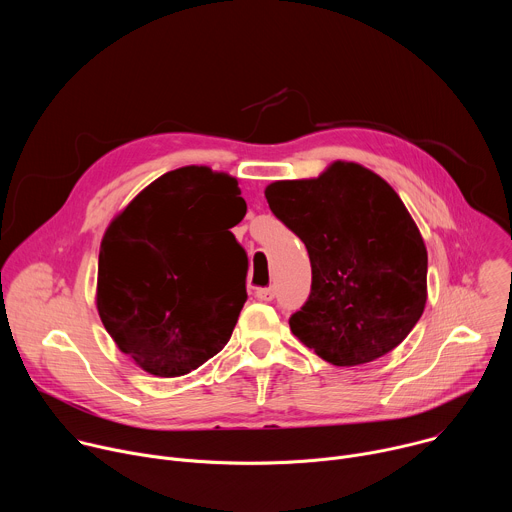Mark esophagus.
I'll list each match as a JSON object with an SVG mask.
<instances>
[{
    "label": "esophagus",
    "mask_w": 512,
    "mask_h": 512,
    "mask_svg": "<svg viewBox=\"0 0 512 512\" xmlns=\"http://www.w3.org/2000/svg\"><path fill=\"white\" fill-rule=\"evenodd\" d=\"M255 296L261 300V302H271L275 298V289L273 287H259L255 291Z\"/></svg>",
    "instance_id": "esophagus-1"
}]
</instances>
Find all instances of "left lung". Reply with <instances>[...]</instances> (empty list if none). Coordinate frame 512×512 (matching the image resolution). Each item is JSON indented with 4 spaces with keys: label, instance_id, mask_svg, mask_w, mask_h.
<instances>
[{
    "label": "left lung",
    "instance_id": "8db88e82",
    "mask_svg": "<svg viewBox=\"0 0 512 512\" xmlns=\"http://www.w3.org/2000/svg\"><path fill=\"white\" fill-rule=\"evenodd\" d=\"M265 198L312 263L291 332L336 367L399 346L425 308L427 251L397 192L367 168L334 162L314 180L269 184Z\"/></svg>",
    "mask_w": 512,
    "mask_h": 512
}]
</instances>
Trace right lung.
I'll return each instance as SVG.
<instances>
[{"mask_svg": "<svg viewBox=\"0 0 512 512\" xmlns=\"http://www.w3.org/2000/svg\"><path fill=\"white\" fill-rule=\"evenodd\" d=\"M247 204L235 178L172 170L109 225L97 310L121 352L156 377H182L229 342L247 302V253L231 229Z\"/></svg>", "mask_w": 512, "mask_h": 512, "instance_id": "add662e5", "label": "right lung"}]
</instances>
